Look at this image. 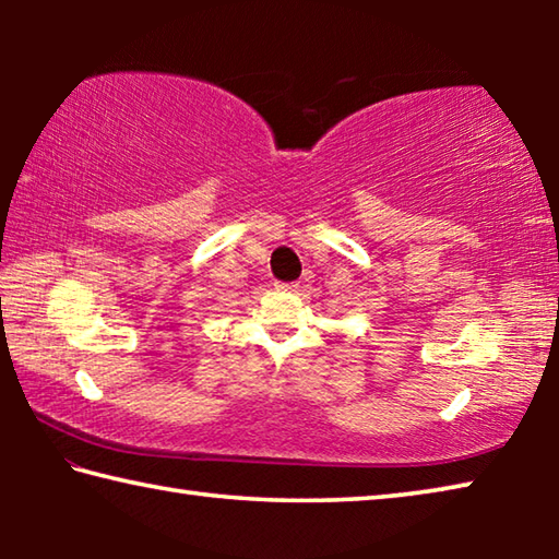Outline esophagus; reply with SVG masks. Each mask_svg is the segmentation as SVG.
I'll return each mask as SVG.
<instances>
[{
  "mask_svg": "<svg viewBox=\"0 0 559 559\" xmlns=\"http://www.w3.org/2000/svg\"><path fill=\"white\" fill-rule=\"evenodd\" d=\"M276 288H281V290H296L298 283H296V281H290V283H276Z\"/></svg>",
  "mask_w": 559,
  "mask_h": 559,
  "instance_id": "obj_1",
  "label": "esophagus"
}]
</instances>
